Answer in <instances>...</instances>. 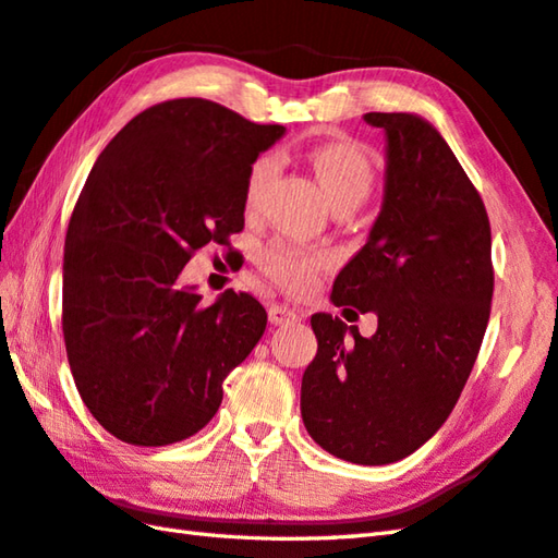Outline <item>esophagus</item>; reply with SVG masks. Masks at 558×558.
<instances>
[{
  "label": "esophagus",
  "instance_id": "34e87169",
  "mask_svg": "<svg viewBox=\"0 0 558 558\" xmlns=\"http://www.w3.org/2000/svg\"><path fill=\"white\" fill-rule=\"evenodd\" d=\"M268 318H270V324H276V326H286V324L300 322L302 316H300V312H294L292 306H288V304H270Z\"/></svg>",
  "mask_w": 558,
  "mask_h": 558
}]
</instances>
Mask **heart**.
<instances>
[{
  "instance_id": "b5f03b06",
  "label": "heart",
  "mask_w": 558,
  "mask_h": 558,
  "mask_svg": "<svg viewBox=\"0 0 558 558\" xmlns=\"http://www.w3.org/2000/svg\"><path fill=\"white\" fill-rule=\"evenodd\" d=\"M312 165L318 174L324 192L330 204H360V201L369 194L374 182L372 160L366 153L352 144V141H326L318 144L312 153ZM278 172V158L260 156L246 174L244 186V204L246 208L258 206V201L264 198L266 189L272 177ZM326 256L304 248L294 242H270L264 246V252L258 254V266L266 272L270 280H276L280 288L288 292H304L314 286L316 272L324 268Z\"/></svg>"
}]
</instances>
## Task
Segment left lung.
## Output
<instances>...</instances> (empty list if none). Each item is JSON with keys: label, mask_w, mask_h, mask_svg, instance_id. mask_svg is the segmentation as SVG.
Here are the masks:
<instances>
[{"label": "left lung", "mask_w": 558, "mask_h": 558, "mask_svg": "<svg viewBox=\"0 0 558 558\" xmlns=\"http://www.w3.org/2000/svg\"><path fill=\"white\" fill-rule=\"evenodd\" d=\"M386 132V186L369 240L338 272L336 306L374 312L362 338L314 314L302 420L330 456L388 465L441 429L489 324L494 266L487 208L436 129L410 112H366Z\"/></svg>", "instance_id": "1"}]
</instances>
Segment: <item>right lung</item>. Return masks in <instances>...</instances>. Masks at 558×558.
Here are the masks:
<instances>
[{
  "label": "right lung",
  "instance_id": "obj_1",
  "mask_svg": "<svg viewBox=\"0 0 558 558\" xmlns=\"http://www.w3.org/2000/svg\"><path fill=\"white\" fill-rule=\"evenodd\" d=\"M282 134L177 98L136 114L93 165L66 230L62 330L83 402L120 441L170 446L204 429L225 376L264 336L252 294L206 306L177 278L244 228L248 168Z\"/></svg>",
  "mask_w": 558,
  "mask_h": 558
}]
</instances>
